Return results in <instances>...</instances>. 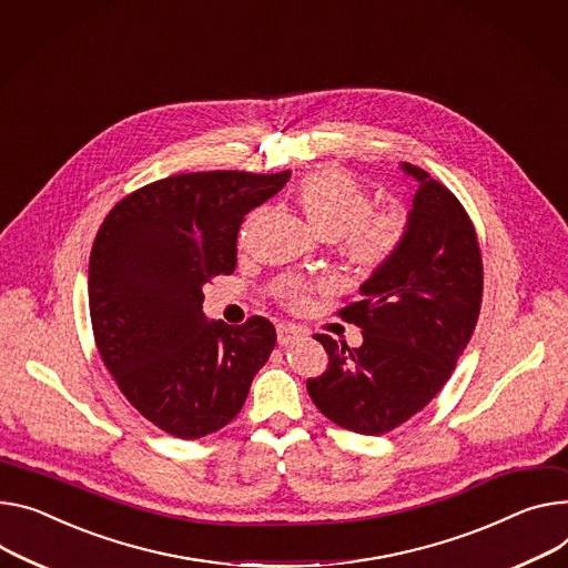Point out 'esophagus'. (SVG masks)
I'll return each mask as SVG.
<instances>
[{"instance_id":"obj_1","label":"esophagus","mask_w":568,"mask_h":568,"mask_svg":"<svg viewBox=\"0 0 568 568\" xmlns=\"http://www.w3.org/2000/svg\"><path fill=\"white\" fill-rule=\"evenodd\" d=\"M302 336H304V329L297 327V325H291V323H280L277 325L280 345H288V343H293L295 338H302Z\"/></svg>"}]
</instances>
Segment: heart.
<instances>
[{"mask_svg": "<svg viewBox=\"0 0 568 568\" xmlns=\"http://www.w3.org/2000/svg\"><path fill=\"white\" fill-rule=\"evenodd\" d=\"M295 200L310 225L325 239H341L343 254L364 271L386 266L400 252L409 232L403 211H373L371 193L341 170L307 174L297 184ZM310 291L307 280H293L284 288V300L297 307Z\"/></svg>", "mask_w": 568, "mask_h": 568, "instance_id": "obj_1", "label": "heart"}]
</instances>
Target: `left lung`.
<instances>
[{"instance_id": "1", "label": "left lung", "mask_w": 568, "mask_h": 568, "mask_svg": "<svg viewBox=\"0 0 568 568\" xmlns=\"http://www.w3.org/2000/svg\"><path fill=\"white\" fill-rule=\"evenodd\" d=\"M418 182L400 252L362 284V300L338 312L362 327L347 347L316 341L329 364L307 379L314 405L357 434H386L418 414L448 382L483 304V254L462 202L425 170L403 163Z\"/></svg>"}]
</instances>
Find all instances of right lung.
<instances>
[{
    "label": "right lung",
    "mask_w": 568,
    "mask_h": 568,
    "mask_svg": "<svg viewBox=\"0 0 568 568\" xmlns=\"http://www.w3.org/2000/svg\"><path fill=\"white\" fill-rule=\"evenodd\" d=\"M291 170L172 174L122 197L104 217L89 266L100 357L141 416L178 439L225 427L273 353L271 321H206L202 286L236 268L245 213Z\"/></svg>",
    "instance_id": "obj_1"
}]
</instances>
